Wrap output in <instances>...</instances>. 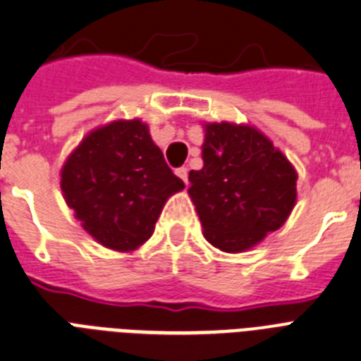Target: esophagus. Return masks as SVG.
Wrapping results in <instances>:
<instances>
[{
	"mask_svg": "<svg viewBox=\"0 0 361 361\" xmlns=\"http://www.w3.org/2000/svg\"><path fill=\"white\" fill-rule=\"evenodd\" d=\"M175 173H177V177L183 178L184 184H188V169L186 168H178L177 171H175Z\"/></svg>",
	"mask_w": 361,
	"mask_h": 361,
	"instance_id": "34e87169",
	"label": "esophagus"
}]
</instances>
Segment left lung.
Instances as JSON below:
<instances>
[{"mask_svg":"<svg viewBox=\"0 0 361 361\" xmlns=\"http://www.w3.org/2000/svg\"><path fill=\"white\" fill-rule=\"evenodd\" d=\"M202 130V168L190 171L188 188L195 208L231 227L252 214L291 210L297 204L295 166L260 129L251 123L204 121Z\"/></svg>","mask_w":361,"mask_h":361,"instance_id":"left-lung-1","label":"left lung"}]
</instances>
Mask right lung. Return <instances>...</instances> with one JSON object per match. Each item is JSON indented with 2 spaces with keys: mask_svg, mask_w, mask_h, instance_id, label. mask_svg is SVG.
Masks as SVG:
<instances>
[{
  "mask_svg": "<svg viewBox=\"0 0 361 361\" xmlns=\"http://www.w3.org/2000/svg\"><path fill=\"white\" fill-rule=\"evenodd\" d=\"M68 207L125 221L157 212L184 183L168 168L140 118L114 120L85 134L61 169Z\"/></svg>",
  "mask_w": 361,
  "mask_h": 361,
  "instance_id": "obj_1",
  "label": "right lung"
}]
</instances>
